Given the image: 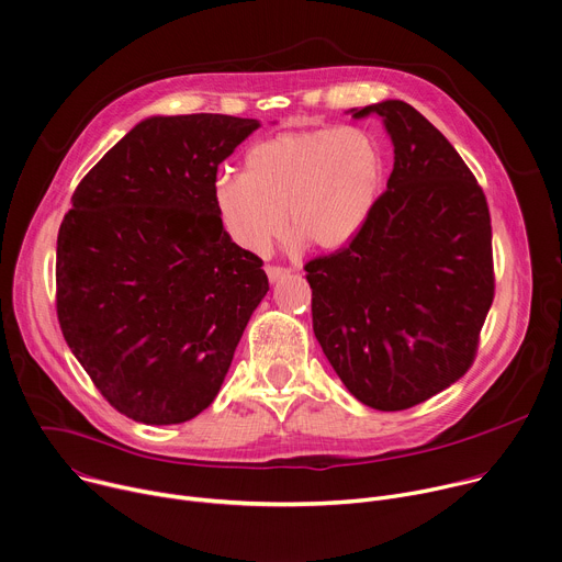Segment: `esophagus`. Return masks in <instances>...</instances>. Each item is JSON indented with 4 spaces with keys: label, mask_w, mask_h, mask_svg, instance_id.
<instances>
[{
    "label": "esophagus",
    "mask_w": 562,
    "mask_h": 562,
    "mask_svg": "<svg viewBox=\"0 0 562 562\" xmlns=\"http://www.w3.org/2000/svg\"><path fill=\"white\" fill-rule=\"evenodd\" d=\"M266 274H268L270 283H277L279 279H283V277L288 274V270H285V268H279V266H268V268H266Z\"/></svg>",
    "instance_id": "obj_1"
}]
</instances>
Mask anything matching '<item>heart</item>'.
Segmentation results:
<instances>
[{"label":"heart","instance_id":"1","mask_svg":"<svg viewBox=\"0 0 562 562\" xmlns=\"http://www.w3.org/2000/svg\"><path fill=\"white\" fill-rule=\"evenodd\" d=\"M384 169L382 147L366 130H292L249 147L243 176H218L214 203L249 252L263 255L285 223L292 245L339 249L375 210Z\"/></svg>","mask_w":562,"mask_h":562}]
</instances>
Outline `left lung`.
Masks as SVG:
<instances>
[{
	"instance_id": "obj_1",
	"label": "left lung",
	"mask_w": 562,
	"mask_h": 562,
	"mask_svg": "<svg viewBox=\"0 0 562 562\" xmlns=\"http://www.w3.org/2000/svg\"><path fill=\"white\" fill-rule=\"evenodd\" d=\"M393 143L386 192L361 232L305 266L313 328L361 404L404 411L469 370L493 301L486 199L453 145L411 104L350 109Z\"/></svg>"
}]
</instances>
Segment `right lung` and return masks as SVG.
Instances as JSON below:
<instances>
[{"label": "right lung", "mask_w": 562, "mask_h": 562, "mask_svg": "<svg viewBox=\"0 0 562 562\" xmlns=\"http://www.w3.org/2000/svg\"><path fill=\"white\" fill-rule=\"evenodd\" d=\"M261 127L221 113L151 115L80 180L57 234V319L104 400L182 424L221 391L268 294L263 261L223 229L218 165Z\"/></svg>", "instance_id": "1"}]
</instances>
